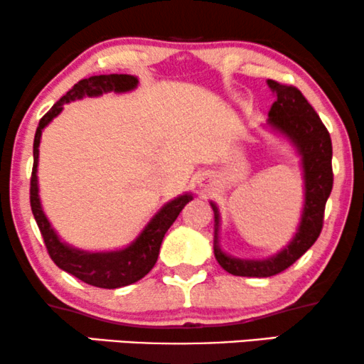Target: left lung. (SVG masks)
Instances as JSON below:
<instances>
[{
	"instance_id": "8db88e82",
	"label": "left lung",
	"mask_w": 364,
	"mask_h": 364,
	"mask_svg": "<svg viewBox=\"0 0 364 364\" xmlns=\"http://www.w3.org/2000/svg\"><path fill=\"white\" fill-rule=\"evenodd\" d=\"M268 86L277 97L268 111V124L284 133L302 156L306 203L294 240L280 253L267 259H240L223 253L218 245L219 213L216 205L210 203L216 218L214 257L224 270L236 277H273L297 262L319 237L324 224L327 197L333 191V143L319 114L297 87L272 79H268Z\"/></svg>"
}]
</instances>
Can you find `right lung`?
<instances>
[{
    "instance_id": "add662e5",
    "label": "right lung",
    "mask_w": 364,
    "mask_h": 364,
    "mask_svg": "<svg viewBox=\"0 0 364 364\" xmlns=\"http://www.w3.org/2000/svg\"><path fill=\"white\" fill-rule=\"evenodd\" d=\"M136 84L138 79L134 75L128 74L92 75V77L79 80L40 119L33 140V168H31L30 178V205L35 221L38 224V230L42 232L43 243L47 246L48 255H50L53 263L58 268H62L64 272L82 280L84 284L100 287V289H119V287L132 285L134 282L141 280L155 267L165 232L168 231V228L172 226L175 219L181 214L183 205L194 199V197L191 194H183L165 204L151 218V221L146 224L141 235L128 248L119 251H106V253H89V251L70 248V246H67L58 240V236L52 230L48 219L45 218L42 204H40L37 181L40 136H42V129L64 109V105H67V102L80 100L84 96H101L102 92H127L136 87Z\"/></svg>"
}]
</instances>
